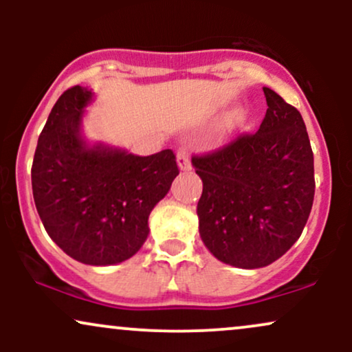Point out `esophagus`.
Here are the masks:
<instances>
[{
	"label": "esophagus",
	"instance_id": "obj_1",
	"mask_svg": "<svg viewBox=\"0 0 352 352\" xmlns=\"http://www.w3.org/2000/svg\"><path fill=\"white\" fill-rule=\"evenodd\" d=\"M177 162H179L180 170L187 172L192 168V162H190V153L185 147L179 148V152H177Z\"/></svg>",
	"mask_w": 352,
	"mask_h": 352
}]
</instances>
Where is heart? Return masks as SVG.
I'll return each instance as SVG.
<instances>
[{"label": "heart", "mask_w": 352, "mask_h": 352, "mask_svg": "<svg viewBox=\"0 0 352 352\" xmlns=\"http://www.w3.org/2000/svg\"><path fill=\"white\" fill-rule=\"evenodd\" d=\"M246 114L243 109H235L230 114L225 117L223 122H221V132L223 134H230V132H235L236 129H240L245 124Z\"/></svg>", "instance_id": "b5f03b06"}]
</instances>
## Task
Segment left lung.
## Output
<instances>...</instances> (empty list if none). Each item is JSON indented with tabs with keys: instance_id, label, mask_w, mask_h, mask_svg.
Listing matches in <instances>:
<instances>
[{
	"instance_id": "obj_1",
	"label": "left lung",
	"mask_w": 352,
	"mask_h": 352,
	"mask_svg": "<svg viewBox=\"0 0 352 352\" xmlns=\"http://www.w3.org/2000/svg\"><path fill=\"white\" fill-rule=\"evenodd\" d=\"M256 134L193 155L204 182L197 205L201 241L217 260L254 270L272 265L301 236L314 199V162L296 107L263 87Z\"/></svg>"
}]
</instances>
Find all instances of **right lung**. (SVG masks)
Returning <instances> with one entry per match:
<instances>
[{
	"label": "right lung",
	"instance_id": "obj_1",
	"mask_svg": "<svg viewBox=\"0 0 352 352\" xmlns=\"http://www.w3.org/2000/svg\"><path fill=\"white\" fill-rule=\"evenodd\" d=\"M94 94L67 89L38 139L31 184L47 235L84 265L122 263L148 235V215L179 175L170 148L139 157L80 134L84 109Z\"/></svg>",
	"mask_w": 352,
	"mask_h": 352
}]
</instances>
